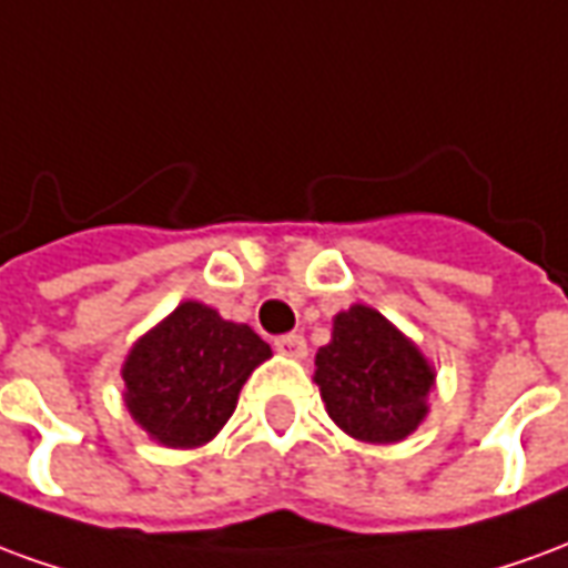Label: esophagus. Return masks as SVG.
Returning a JSON list of instances; mask_svg holds the SVG:
<instances>
[{"instance_id":"34e87169","label":"esophagus","mask_w":568,"mask_h":568,"mask_svg":"<svg viewBox=\"0 0 568 568\" xmlns=\"http://www.w3.org/2000/svg\"><path fill=\"white\" fill-rule=\"evenodd\" d=\"M276 353H283L288 358H304L307 356V341H304V334H280L276 341Z\"/></svg>"}]
</instances>
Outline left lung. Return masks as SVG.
I'll return each instance as SVG.
<instances>
[{"label": "left lung", "instance_id": "left-lung-1", "mask_svg": "<svg viewBox=\"0 0 568 568\" xmlns=\"http://www.w3.org/2000/svg\"><path fill=\"white\" fill-rule=\"evenodd\" d=\"M313 381L346 435L395 444L426 419L435 371L386 316L353 304L334 316L332 344L320 346Z\"/></svg>", "mask_w": 568, "mask_h": 568}]
</instances>
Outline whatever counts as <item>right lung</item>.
I'll return each instance as SVG.
<instances>
[{
  "instance_id": "1",
  "label": "right lung",
  "mask_w": 568,
  "mask_h": 568,
  "mask_svg": "<svg viewBox=\"0 0 568 568\" xmlns=\"http://www.w3.org/2000/svg\"><path fill=\"white\" fill-rule=\"evenodd\" d=\"M271 346L248 325L185 301L130 349L121 368L124 405L149 438L187 450L219 435L248 374Z\"/></svg>"
}]
</instances>
